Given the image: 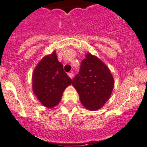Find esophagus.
Returning <instances> with one entry per match:
<instances>
[{
    "mask_svg": "<svg viewBox=\"0 0 147 147\" xmlns=\"http://www.w3.org/2000/svg\"><path fill=\"white\" fill-rule=\"evenodd\" d=\"M68 75H69V76L70 77L71 79L74 78V74L73 73H69V74H68Z\"/></svg>",
    "mask_w": 147,
    "mask_h": 147,
    "instance_id": "34e87169",
    "label": "esophagus"
}]
</instances>
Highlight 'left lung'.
Instances as JSON below:
<instances>
[{"mask_svg":"<svg viewBox=\"0 0 147 147\" xmlns=\"http://www.w3.org/2000/svg\"><path fill=\"white\" fill-rule=\"evenodd\" d=\"M85 56L72 85L78 92L82 105L89 111H96L111 96L114 80L109 69L97 56L90 53Z\"/></svg>","mask_w":147,"mask_h":147,"instance_id":"left-lung-1","label":"left lung"}]
</instances>
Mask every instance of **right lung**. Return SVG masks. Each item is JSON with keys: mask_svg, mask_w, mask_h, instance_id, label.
I'll list each match as a JSON object with an SVG mask.
<instances>
[{"mask_svg": "<svg viewBox=\"0 0 147 147\" xmlns=\"http://www.w3.org/2000/svg\"><path fill=\"white\" fill-rule=\"evenodd\" d=\"M71 83L58 60L56 51L39 61L32 76L33 94L43 107L49 109L58 105L63 91Z\"/></svg>", "mask_w": 147, "mask_h": 147, "instance_id": "add662e5", "label": "right lung"}]
</instances>
